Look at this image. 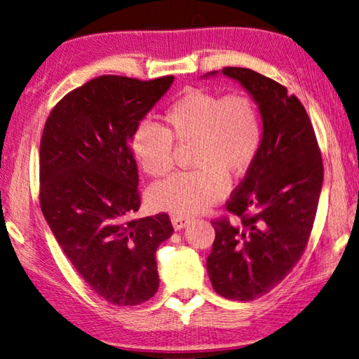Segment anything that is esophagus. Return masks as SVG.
Segmentation results:
<instances>
[{
  "label": "esophagus",
  "instance_id": "34e87169",
  "mask_svg": "<svg viewBox=\"0 0 359 359\" xmlns=\"http://www.w3.org/2000/svg\"><path fill=\"white\" fill-rule=\"evenodd\" d=\"M171 222H172L175 229H182L187 226V223L190 222V218H187L184 215H171Z\"/></svg>",
  "mask_w": 359,
  "mask_h": 359
}]
</instances>
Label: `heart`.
<instances>
[{
    "mask_svg": "<svg viewBox=\"0 0 359 359\" xmlns=\"http://www.w3.org/2000/svg\"><path fill=\"white\" fill-rule=\"evenodd\" d=\"M165 128L141 121L131 136L133 155L151 177L174 168V141L193 144L191 171L156 184L150 199L177 215L201 214L224 198L229 177L245 175L263 144V118L252 96L188 88L163 114Z\"/></svg>",
    "mask_w": 359,
    "mask_h": 359,
    "instance_id": "b5f03b06",
    "label": "heart"
}]
</instances>
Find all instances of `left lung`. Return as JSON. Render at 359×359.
Listing matches in <instances>:
<instances>
[{"mask_svg":"<svg viewBox=\"0 0 359 359\" xmlns=\"http://www.w3.org/2000/svg\"><path fill=\"white\" fill-rule=\"evenodd\" d=\"M258 102L263 144L250 171L212 220L215 241L208 272L218 294L253 301L276 288L311 239L323 184V160L302 102L272 79L223 68ZM215 74V71L212 72Z\"/></svg>","mask_w":359,"mask_h":359,"instance_id":"1","label":"left lung"}]
</instances>
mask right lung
<instances>
[{
  "label": "right lung",
  "mask_w": 359,
  "mask_h": 359,
  "mask_svg": "<svg viewBox=\"0 0 359 359\" xmlns=\"http://www.w3.org/2000/svg\"><path fill=\"white\" fill-rule=\"evenodd\" d=\"M172 81L92 79L57 102L42 133V214L77 274L115 306L156 293V248L174 233L165 212L135 217L141 194L131 150L133 131Z\"/></svg>",
  "instance_id": "1"
}]
</instances>
